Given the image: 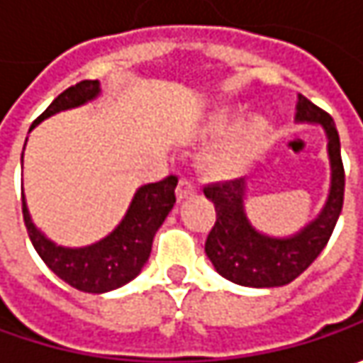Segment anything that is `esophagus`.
Listing matches in <instances>:
<instances>
[{"mask_svg":"<svg viewBox=\"0 0 363 363\" xmlns=\"http://www.w3.org/2000/svg\"><path fill=\"white\" fill-rule=\"evenodd\" d=\"M196 194V186L186 179V177H182L179 179V184H177V188H175V196H177V202H184V200H188Z\"/></svg>","mask_w":363,"mask_h":363,"instance_id":"1","label":"esophagus"}]
</instances>
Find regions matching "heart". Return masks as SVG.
<instances>
[{"label":"heart","instance_id":"b5f03b06","mask_svg":"<svg viewBox=\"0 0 363 363\" xmlns=\"http://www.w3.org/2000/svg\"><path fill=\"white\" fill-rule=\"evenodd\" d=\"M238 111L230 106L216 108L202 123L206 137H218L214 145L202 157L203 169L220 179L240 175L255 161L267 139V121L262 117H248L234 125Z\"/></svg>","mask_w":363,"mask_h":363}]
</instances>
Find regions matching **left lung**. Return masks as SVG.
<instances>
[{
    "mask_svg": "<svg viewBox=\"0 0 363 363\" xmlns=\"http://www.w3.org/2000/svg\"><path fill=\"white\" fill-rule=\"evenodd\" d=\"M297 123L321 125L328 139V157L331 167L328 200L321 212L309 224L291 236H271L257 230L244 210L246 179L210 184L203 188L208 200L216 208V224L206 238V255L218 274L232 283L255 289L283 286L295 281L329 242V236L342 214L343 175L342 145L335 123L325 111L299 94Z\"/></svg>",
    "mask_w": 363,
    "mask_h": 363,
    "instance_id": "left-lung-1",
    "label": "left lung"
}]
</instances>
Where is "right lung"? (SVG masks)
<instances>
[{"mask_svg": "<svg viewBox=\"0 0 363 363\" xmlns=\"http://www.w3.org/2000/svg\"><path fill=\"white\" fill-rule=\"evenodd\" d=\"M99 94H101L99 80L78 82L52 101V105L34 121L32 129L38 123L60 111L91 103ZM175 186H177L175 175H169L155 184L141 186L135 191L127 208V214L123 216L119 226L99 242L80 248L60 246L50 240L40 228H35L26 203V196H21V212L35 252L46 262L50 271L78 291L101 295L127 285L145 267L151 255L153 236L174 208Z\"/></svg>", "mask_w": 363, "mask_h": 363, "instance_id": "obj_1", "label": "right lung"}]
</instances>
